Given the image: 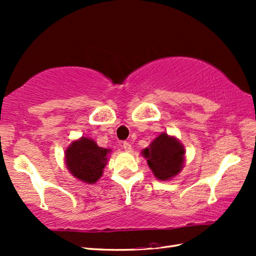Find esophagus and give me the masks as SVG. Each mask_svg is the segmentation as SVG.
<instances>
[{
  "label": "esophagus",
  "instance_id": "esophagus-1",
  "mask_svg": "<svg viewBox=\"0 0 256 256\" xmlns=\"http://www.w3.org/2000/svg\"><path fill=\"white\" fill-rule=\"evenodd\" d=\"M122 147H124V151H127V152H130V151H132V144H130L129 142H124Z\"/></svg>",
  "mask_w": 256,
  "mask_h": 256
}]
</instances>
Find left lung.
Wrapping results in <instances>:
<instances>
[{
  "label": "left lung",
  "mask_w": 256,
  "mask_h": 256,
  "mask_svg": "<svg viewBox=\"0 0 256 256\" xmlns=\"http://www.w3.org/2000/svg\"><path fill=\"white\" fill-rule=\"evenodd\" d=\"M147 159L149 168L160 181L171 180L178 176L184 166L186 149L180 140L166 132L160 134L142 151Z\"/></svg>",
  "instance_id": "left-lung-1"
}]
</instances>
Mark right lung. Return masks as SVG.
Returning <instances> with one entry per match:
<instances>
[{"instance_id": "1", "label": "right lung", "mask_w": 256, "mask_h": 256, "mask_svg": "<svg viewBox=\"0 0 256 256\" xmlns=\"http://www.w3.org/2000/svg\"><path fill=\"white\" fill-rule=\"evenodd\" d=\"M112 149L99 147L90 137L72 140L65 150V164L70 174L84 184H92L102 178Z\"/></svg>"}]
</instances>
